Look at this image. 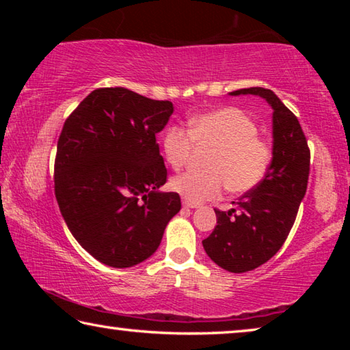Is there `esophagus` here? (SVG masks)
<instances>
[{
  "mask_svg": "<svg viewBox=\"0 0 350 350\" xmlns=\"http://www.w3.org/2000/svg\"><path fill=\"white\" fill-rule=\"evenodd\" d=\"M182 205L185 206V208H198V206H199L198 204H191V202H188V200H183Z\"/></svg>",
  "mask_w": 350,
  "mask_h": 350,
  "instance_id": "obj_1",
  "label": "esophagus"
}]
</instances>
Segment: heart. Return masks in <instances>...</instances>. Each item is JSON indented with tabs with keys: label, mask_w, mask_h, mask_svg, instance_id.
Wrapping results in <instances>:
<instances>
[{
	"label": "heart",
	"mask_w": 350,
	"mask_h": 350,
	"mask_svg": "<svg viewBox=\"0 0 350 350\" xmlns=\"http://www.w3.org/2000/svg\"><path fill=\"white\" fill-rule=\"evenodd\" d=\"M185 129L170 125L162 135V152L173 170L187 163L191 140L211 145L206 173H183L171 179L173 191L191 204L221 196L225 187L232 193H247L265 179L271 165V145L258 135V125L245 111L234 106L208 111L189 120Z\"/></svg>",
	"instance_id": "1"
}]
</instances>
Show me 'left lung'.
I'll list each match as a JSON object with an SVG mask.
<instances>
[{"label":"left lung","instance_id":"obj_1","mask_svg":"<svg viewBox=\"0 0 350 350\" xmlns=\"http://www.w3.org/2000/svg\"><path fill=\"white\" fill-rule=\"evenodd\" d=\"M259 96L273 109V157L265 179L238 199L234 208L215 210L217 225L202 241L211 260L244 273L275 256L292 230L310 171V150L298 118L276 94L247 88L230 96Z\"/></svg>","mask_w":350,"mask_h":350}]
</instances>
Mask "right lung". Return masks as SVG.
I'll use <instances>...</instances> for the list:
<instances>
[{
    "instance_id": "right-lung-1",
    "label": "right lung",
    "mask_w": 350,
    "mask_h": 350,
    "mask_svg": "<svg viewBox=\"0 0 350 350\" xmlns=\"http://www.w3.org/2000/svg\"><path fill=\"white\" fill-rule=\"evenodd\" d=\"M173 111L168 100L100 88L64 122L54 168L57 202L77 242L109 267L150 258L180 210L179 194L159 191L167 168L156 134Z\"/></svg>"
}]
</instances>
